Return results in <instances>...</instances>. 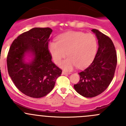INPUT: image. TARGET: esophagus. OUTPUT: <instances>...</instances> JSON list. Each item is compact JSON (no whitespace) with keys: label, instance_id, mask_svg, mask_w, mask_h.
Here are the masks:
<instances>
[{"label":"esophagus","instance_id":"1","mask_svg":"<svg viewBox=\"0 0 126 126\" xmlns=\"http://www.w3.org/2000/svg\"><path fill=\"white\" fill-rule=\"evenodd\" d=\"M70 73H68V72H66V71H62V75H70Z\"/></svg>","mask_w":126,"mask_h":126}]
</instances>
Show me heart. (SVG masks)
I'll use <instances>...</instances> for the list:
<instances>
[{
    "mask_svg": "<svg viewBox=\"0 0 126 126\" xmlns=\"http://www.w3.org/2000/svg\"><path fill=\"white\" fill-rule=\"evenodd\" d=\"M49 51L57 64L68 55L61 66L66 70H71L78 66L83 68L93 61L97 50V42L92 33L71 31L60 36L58 42H51L48 45Z\"/></svg>",
    "mask_w": 126,
    "mask_h": 126,
    "instance_id": "heart-1",
    "label": "heart"
}]
</instances>
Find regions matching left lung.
<instances>
[{
	"label": "left lung",
	"mask_w": 126,
	"mask_h": 126,
	"mask_svg": "<svg viewBox=\"0 0 126 126\" xmlns=\"http://www.w3.org/2000/svg\"><path fill=\"white\" fill-rule=\"evenodd\" d=\"M98 40V50L93 62L79 73L80 79L74 85L78 93L85 97L100 94L113 79L117 65V54L111 39L96 29H93Z\"/></svg>",
	"instance_id": "left-lung-1"
}]
</instances>
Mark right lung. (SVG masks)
<instances>
[{"label": "right lung", "instance_id": "1", "mask_svg": "<svg viewBox=\"0 0 126 126\" xmlns=\"http://www.w3.org/2000/svg\"><path fill=\"white\" fill-rule=\"evenodd\" d=\"M50 28H33L14 40L7 58L9 75L22 93L40 98L49 93L55 86L62 70L51 61L48 42ZM29 55L32 60L25 62Z\"/></svg>", "mask_w": 126, "mask_h": 126}]
</instances>
